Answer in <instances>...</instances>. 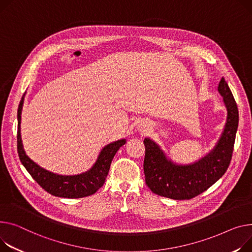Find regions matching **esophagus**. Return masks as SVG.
I'll return each instance as SVG.
<instances>
[{
  "instance_id": "obj_1",
  "label": "esophagus",
  "mask_w": 252,
  "mask_h": 252,
  "mask_svg": "<svg viewBox=\"0 0 252 252\" xmlns=\"http://www.w3.org/2000/svg\"><path fill=\"white\" fill-rule=\"evenodd\" d=\"M147 129H148V128H146V129H145V130H147Z\"/></svg>"
}]
</instances>
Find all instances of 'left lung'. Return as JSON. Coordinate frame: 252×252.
Returning <instances> with one entry per match:
<instances>
[{
    "label": "left lung",
    "mask_w": 252,
    "mask_h": 252,
    "mask_svg": "<svg viewBox=\"0 0 252 252\" xmlns=\"http://www.w3.org/2000/svg\"><path fill=\"white\" fill-rule=\"evenodd\" d=\"M218 91L227 108L224 131L212 152L191 165H175L167 160L159 146L145 139L144 173L148 188L154 193L172 199H190L206 191L227 171L232 159L239 114L235 99L224 78Z\"/></svg>",
    "instance_id": "8db88e82"
}]
</instances>
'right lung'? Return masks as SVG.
<instances>
[{
    "mask_svg": "<svg viewBox=\"0 0 252 252\" xmlns=\"http://www.w3.org/2000/svg\"><path fill=\"white\" fill-rule=\"evenodd\" d=\"M22 97L17 117H18V130H17V151L18 156L29 172L39 186L48 193L59 197H68V198H79L84 196H89L95 193L100 188H101L106 176L108 174L111 161L122 146L126 144V140H120L114 143H111L103 148L100 153L96 163L92 168L80 175L74 176H63L49 172L40 166L33 162L24 152L21 135H20V123H21V111L23 105Z\"/></svg>",
    "mask_w": 252,
    "mask_h": 252,
    "instance_id": "add662e5",
    "label": "right lung"
}]
</instances>
